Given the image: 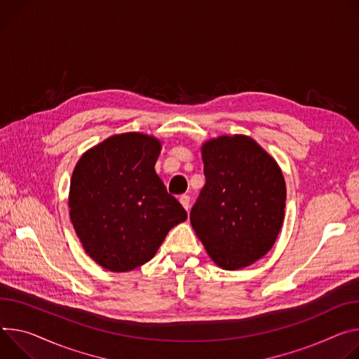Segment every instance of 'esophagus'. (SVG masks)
I'll use <instances>...</instances> for the list:
<instances>
[{
    "label": "esophagus",
    "mask_w": 359,
    "mask_h": 359,
    "mask_svg": "<svg viewBox=\"0 0 359 359\" xmlns=\"http://www.w3.org/2000/svg\"><path fill=\"white\" fill-rule=\"evenodd\" d=\"M179 201L182 203V206L189 212V209H190V196H187V194H182Z\"/></svg>",
    "instance_id": "1"
}]
</instances>
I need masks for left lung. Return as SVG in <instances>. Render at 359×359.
Segmentation results:
<instances>
[{"label": "left lung", "mask_w": 359, "mask_h": 359, "mask_svg": "<svg viewBox=\"0 0 359 359\" xmlns=\"http://www.w3.org/2000/svg\"><path fill=\"white\" fill-rule=\"evenodd\" d=\"M206 177L190 223L213 262L226 271L255 264L273 246L285 216L280 168L253 139L219 136L202 146Z\"/></svg>", "instance_id": "left-lung-1"}]
</instances>
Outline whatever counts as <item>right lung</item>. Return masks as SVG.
I'll return each mask as SVG.
<instances>
[{
  "label": "right lung",
  "mask_w": 359,
  "mask_h": 359,
  "mask_svg": "<svg viewBox=\"0 0 359 359\" xmlns=\"http://www.w3.org/2000/svg\"><path fill=\"white\" fill-rule=\"evenodd\" d=\"M161 143L143 133L114 135L74 168L69 208L86 253L107 271H133L156 255L187 213L154 165Z\"/></svg>",
  "instance_id": "1"
}]
</instances>
